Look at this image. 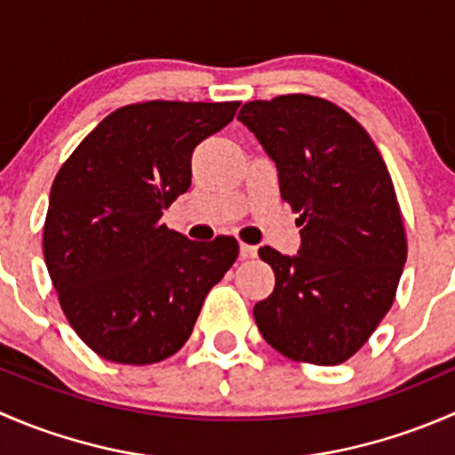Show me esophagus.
<instances>
[{
	"instance_id": "esophagus-1",
	"label": "esophagus",
	"mask_w": 455,
	"mask_h": 455,
	"mask_svg": "<svg viewBox=\"0 0 455 455\" xmlns=\"http://www.w3.org/2000/svg\"><path fill=\"white\" fill-rule=\"evenodd\" d=\"M255 255H257V246L244 244V242H242V244H240V257H242V259H253Z\"/></svg>"
}]
</instances>
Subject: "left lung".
Instances as JSON below:
<instances>
[{"instance_id": "obj_1", "label": "left lung", "mask_w": 455, "mask_h": 455, "mask_svg": "<svg viewBox=\"0 0 455 455\" xmlns=\"http://www.w3.org/2000/svg\"><path fill=\"white\" fill-rule=\"evenodd\" d=\"M237 121L275 160L279 194L301 227L297 255L259 249L275 288L255 304L257 328L288 359L343 363L392 308L407 259L385 160L359 121L319 96L249 100Z\"/></svg>"}]
</instances>
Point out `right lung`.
I'll return each mask as SVG.
<instances>
[{
	"instance_id": "right-lung-1",
	"label": "right lung",
	"mask_w": 455,
	"mask_h": 455,
	"mask_svg": "<svg viewBox=\"0 0 455 455\" xmlns=\"http://www.w3.org/2000/svg\"><path fill=\"white\" fill-rule=\"evenodd\" d=\"M237 108L125 105L59 169L44 224L45 266L63 315L103 359L149 365L176 355L204 297L237 259L235 237L204 244L160 222L189 189L196 145L227 127Z\"/></svg>"
}]
</instances>
